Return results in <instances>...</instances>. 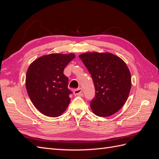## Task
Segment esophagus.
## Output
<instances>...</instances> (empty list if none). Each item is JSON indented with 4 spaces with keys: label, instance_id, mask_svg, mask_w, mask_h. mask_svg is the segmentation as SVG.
Here are the masks:
<instances>
[{
    "label": "esophagus",
    "instance_id": "34e87169",
    "mask_svg": "<svg viewBox=\"0 0 159 159\" xmlns=\"http://www.w3.org/2000/svg\"><path fill=\"white\" fill-rule=\"evenodd\" d=\"M81 93H82V89H81V88H80L76 89L74 91V94L75 95H81Z\"/></svg>",
    "mask_w": 159,
    "mask_h": 159
}]
</instances>
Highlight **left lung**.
Instances as JSON below:
<instances>
[{
	"label": "left lung",
	"instance_id": "left-lung-1",
	"mask_svg": "<svg viewBox=\"0 0 159 159\" xmlns=\"http://www.w3.org/2000/svg\"><path fill=\"white\" fill-rule=\"evenodd\" d=\"M93 81L95 96L90 107L99 117L117 112L125 103L131 88V76L121 57L109 52H87L79 56Z\"/></svg>",
	"mask_w": 159,
	"mask_h": 159
}]
</instances>
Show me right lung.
Returning <instances> with one entry per match:
<instances>
[{
	"label": "right lung",
	"instance_id": "1",
	"mask_svg": "<svg viewBox=\"0 0 159 159\" xmlns=\"http://www.w3.org/2000/svg\"><path fill=\"white\" fill-rule=\"evenodd\" d=\"M74 53L42 56L29 66L26 88L31 102L42 113L59 117L70 102L68 78L64 74L66 66L74 59Z\"/></svg>",
	"mask_w": 159,
	"mask_h": 159
}]
</instances>
